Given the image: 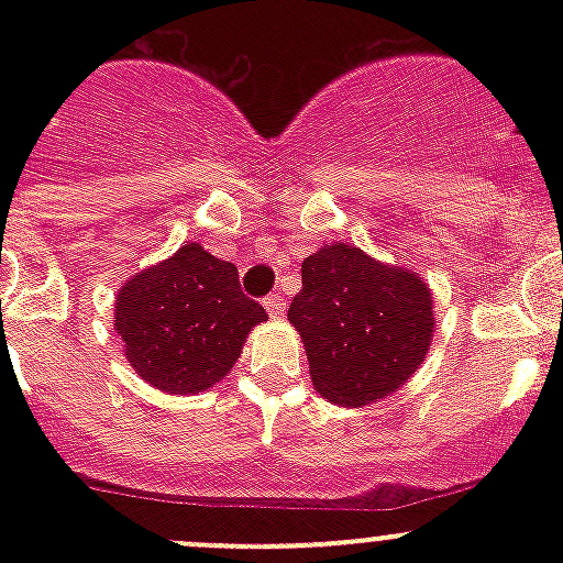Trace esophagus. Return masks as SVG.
<instances>
[{"mask_svg":"<svg viewBox=\"0 0 563 563\" xmlns=\"http://www.w3.org/2000/svg\"><path fill=\"white\" fill-rule=\"evenodd\" d=\"M264 308L269 318H283V310H286V302H283V297H277V294H272V297L264 299Z\"/></svg>","mask_w":563,"mask_h":563,"instance_id":"esophagus-1","label":"esophagus"}]
</instances>
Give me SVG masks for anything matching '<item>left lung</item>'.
<instances>
[{
  "instance_id": "obj_1",
  "label": "left lung",
  "mask_w": 563,
  "mask_h": 563,
  "mask_svg": "<svg viewBox=\"0 0 563 563\" xmlns=\"http://www.w3.org/2000/svg\"><path fill=\"white\" fill-rule=\"evenodd\" d=\"M288 321L302 338L316 391L343 408L395 395L419 371L435 332L433 294L419 272L349 242L305 258Z\"/></svg>"
}]
</instances>
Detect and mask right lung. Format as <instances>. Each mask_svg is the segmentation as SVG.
Returning a JSON list of instances; mask_svg holds the SVG:
<instances>
[{"label": "right lung", "instance_id": "right-lung-1", "mask_svg": "<svg viewBox=\"0 0 563 563\" xmlns=\"http://www.w3.org/2000/svg\"><path fill=\"white\" fill-rule=\"evenodd\" d=\"M266 310L247 299L231 261L187 242L135 272L113 299L124 360L150 387L198 395L229 376Z\"/></svg>", "mask_w": 563, "mask_h": 563}]
</instances>
